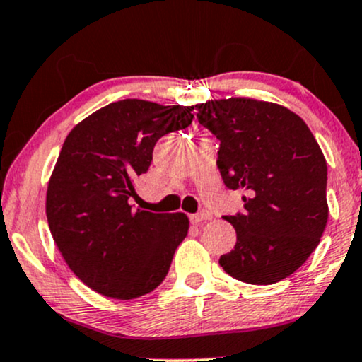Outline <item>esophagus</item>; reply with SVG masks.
Here are the masks:
<instances>
[{"label":"esophagus","instance_id":"esophagus-1","mask_svg":"<svg viewBox=\"0 0 362 362\" xmlns=\"http://www.w3.org/2000/svg\"><path fill=\"white\" fill-rule=\"evenodd\" d=\"M207 219H211V214H209L207 211H200V212H197V214L190 216V223L192 224H200Z\"/></svg>","mask_w":362,"mask_h":362}]
</instances>
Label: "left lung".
<instances>
[{
    "label": "left lung",
    "instance_id": "left-lung-1",
    "mask_svg": "<svg viewBox=\"0 0 362 362\" xmlns=\"http://www.w3.org/2000/svg\"><path fill=\"white\" fill-rule=\"evenodd\" d=\"M195 107L199 123L221 141L217 168L226 187L246 192L245 212L224 217L238 239L219 264L251 285L290 276L319 246L329 219L319 143L280 104L230 98Z\"/></svg>",
    "mask_w": 362,
    "mask_h": 362
}]
</instances>
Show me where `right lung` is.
<instances>
[{
	"mask_svg": "<svg viewBox=\"0 0 362 362\" xmlns=\"http://www.w3.org/2000/svg\"><path fill=\"white\" fill-rule=\"evenodd\" d=\"M194 106L124 99L87 116L65 138L49 189L47 221L76 276L104 297L132 300L167 276L189 217L129 206L167 133L192 123Z\"/></svg>",
	"mask_w": 362,
	"mask_h": 362,
	"instance_id": "obj_1",
	"label": "right lung"
}]
</instances>
